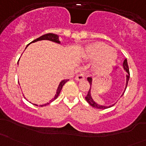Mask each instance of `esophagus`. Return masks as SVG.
Here are the masks:
<instances>
[{
	"label": "esophagus",
	"mask_w": 146,
	"mask_h": 146,
	"mask_svg": "<svg viewBox=\"0 0 146 146\" xmlns=\"http://www.w3.org/2000/svg\"><path fill=\"white\" fill-rule=\"evenodd\" d=\"M75 79H76V80H77V81H80V80L85 79V76H84L83 75H78V76L75 78Z\"/></svg>",
	"instance_id": "esophagus-1"
}]
</instances>
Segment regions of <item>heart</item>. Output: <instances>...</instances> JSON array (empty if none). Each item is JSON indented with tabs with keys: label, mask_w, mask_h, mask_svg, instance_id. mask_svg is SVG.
<instances>
[{
	"label": "heart",
	"mask_w": 146,
	"mask_h": 146,
	"mask_svg": "<svg viewBox=\"0 0 146 146\" xmlns=\"http://www.w3.org/2000/svg\"><path fill=\"white\" fill-rule=\"evenodd\" d=\"M82 56L85 59H97L94 70L99 73H107L115 63L117 54L110 46L102 42H95L85 47Z\"/></svg>",
	"instance_id": "b5f03b06"
}]
</instances>
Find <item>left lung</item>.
<instances>
[{
  "label": "left lung",
  "mask_w": 146,
  "mask_h": 146,
  "mask_svg": "<svg viewBox=\"0 0 146 146\" xmlns=\"http://www.w3.org/2000/svg\"><path fill=\"white\" fill-rule=\"evenodd\" d=\"M123 69H124L126 71V73H128L127 75H126V87H125V90L124 91H123V92L122 93L121 96H123V95L124 94V92L126 91V87H127V85H128V82H129V78H130V73H129V66H128V63H127V59H125L124 61H123ZM88 82H89L90 85V89H89V91H88V95H87V96L85 97V100H86V101L88 102V104H90L92 107H95V108L96 109H100V110H105V109H107V108H110V107H112V106H114V104H115V103H114V104H112V105H110V106H104V105H100V104H98L97 102H95V101H94V100L92 99V96H91V86H92V78L90 77H88Z\"/></svg>",
  "instance_id": "1"
}]
</instances>
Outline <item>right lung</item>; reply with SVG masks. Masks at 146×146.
<instances>
[{
    "mask_svg": "<svg viewBox=\"0 0 146 146\" xmlns=\"http://www.w3.org/2000/svg\"><path fill=\"white\" fill-rule=\"evenodd\" d=\"M41 40H49V41H51V42H56V43L57 44H60L61 43V42L59 41V39H58V36L57 35H55V34H52V33H48V34H46V35H42V36H41L40 37L37 38V39H35L34 41H32L31 43H33V42H38V41H41ZM30 43V44H31ZM28 44V45H29ZM69 80H63L62 81L60 82L59 85H58V88H57L56 90V95L55 96H54V98H53L52 100H51V101L49 102H47L46 103L44 104H42V105H40L41 107H43V106H46L47 105V104H49L50 102H53L54 100H55L58 97V95H59L60 92H61V89H62L63 86L64 85V84L66 83V82L68 81ZM35 105L36 106H38L37 104H35Z\"/></svg>",
    "mask_w": 146,
    "mask_h": 146,
    "instance_id": "right-lung-1",
    "label": "right lung"
}]
</instances>
